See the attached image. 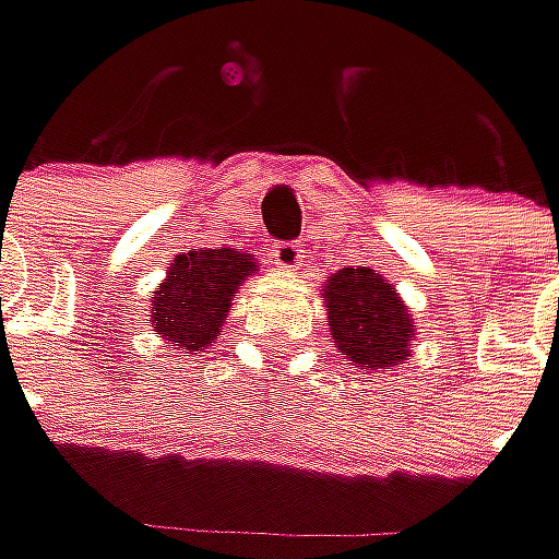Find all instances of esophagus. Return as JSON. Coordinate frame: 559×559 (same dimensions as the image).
Returning a JSON list of instances; mask_svg holds the SVG:
<instances>
[{"instance_id": "34e87169", "label": "esophagus", "mask_w": 559, "mask_h": 559, "mask_svg": "<svg viewBox=\"0 0 559 559\" xmlns=\"http://www.w3.org/2000/svg\"><path fill=\"white\" fill-rule=\"evenodd\" d=\"M272 259H275L278 269H297V265L304 262V247L294 243V240H278V243L272 247Z\"/></svg>"}]
</instances>
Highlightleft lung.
I'll use <instances>...</instances> for the list:
<instances>
[{
  "label": "left lung",
  "instance_id": "obj_1",
  "mask_svg": "<svg viewBox=\"0 0 559 559\" xmlns=\"http://www.w3.org/2000/svg\"><path fill=\"white\" fill-rule=\"evenodd\" d=\"M332 338L364 370H389L408 360L414 342L411 312L389 281L373 269H342L325 284Z\"/></svg>",
  "mask_w": 559,
  "mask_h": 559
}]
</instances>
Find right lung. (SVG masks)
I'll use <instances>...</instances> for the list:
<instances>
[{"label":"right lung","mask_w":559,"mask_h":559,"mask_svg":"<svg viewBox=\"0 0 559 559\" xmlns=\"http://www.w3.org/2000/svg\"><path fill=\"white\" fill-rule=\"evenodd\" d=\"M255 272V262L237 249H189L167 269L151 294V332L170 345L202 350L217 338L230 300Z\"/></svg>","instance_id":"add662e5"}]
</instances>
